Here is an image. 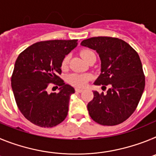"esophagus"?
Instances as JSON below:
<instances>
[{
    "mask_svg": "<svg viewBox=\"0 0 156 156\" xmlns=\"http://www.w3.org/2000/svg\"><path fill=\"white\" fill-rule=\"evenodd\" d=\"M75 90H76V92H78V93H81V92L83 91V89H81V88H76Z\"/></svg>",
    "mask_w": 156,
    "mask_h": 156,
    "instance_id": "1",
    "label": "esophagus"
}]
</instances>
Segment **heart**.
Returning <instances> with one entry per match:
<instances>
[{
  "label": "heart",
  "instance_id": "1",
  "mask_svg": "<svg viewBox=\"0 0 156 156\" xmlns=\"http://www.w3.org/2000/svg\"><path fill=\"white\" fill-rule=\"evenodd\" d=\"M80 55L86 62H87L91 57L95 56V54L92 51L87 50V49L83 50L81 51ZM69 61V56H65L62 62V68H66V66H68ZM90 79V76L88 74L71 73L67 76V81H68L69 83H70L71 85H73L75 87H84Z\"/></svg>",
  "mask_w": 156,
  "mask_h": 156
}]
</instances>
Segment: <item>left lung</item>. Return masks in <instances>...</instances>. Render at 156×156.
I'll list each match as a JSON object with an SVG mask.
<instances>
[{
	"label": "left lung",
	"instance_id": "8db88e82",
	"mask_svg": "<svg viewBox=\"0 0 156 156\" xmlns=\"http://www.w3.org/2000/svg\"><path fill=\"white\" fill-rule=\"evenodd\" d=\"M81 45L96 51L101 58V74L94 84L110 87L105 94L94 90L93 100L87 104L89 115L103 126L122 123L136 110L144 89L145 77L138 54L115 37H91Z\"/></svg>",
	"mask_w": 156,
	"mask_h": 156
}]
</instances>
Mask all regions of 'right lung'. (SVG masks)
Masks as SVG:
<instances>
[{
    "label": "right lung",
    "mask_w": 156,
    "mask_h": 156,
    "mask_svg": "<svg viewBox=\"0 0 156 156\" xmlns=\"http://www.w3.org/2000/svg\"><path fill=\"white\" fill-rule=\"evenodd\" d=\"M77 40L41 41L19 54L12 76L18 108L26 119L41 127H53L66 118L73 87L59 77L62 62L76 47ZM50 83L60 87L58 94L47 92Z\"/></svg>",
    "instance_id": "right-lung-1"
}]
</instances>
